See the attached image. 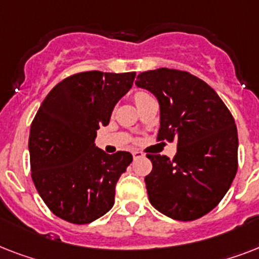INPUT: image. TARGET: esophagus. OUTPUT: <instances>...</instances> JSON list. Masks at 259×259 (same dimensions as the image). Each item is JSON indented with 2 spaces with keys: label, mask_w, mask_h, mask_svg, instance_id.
Returning a JSON list of instances; mask_svg holds the SVG:
<instances>
[{
  "label": "esophagus",
  "mask_w": 259,
  "mask_h": 259,
  "mask_svg": "<svg viewBox=\"0 0 259 259\" xmlns=\"http://www.w3.org/2000/svg\"><path fill=\"white\" fill-rule=\"evenodd\" d=\"M144 156H145V154L142 153V152H140V150H134V152H133V157L134 158H141V157H144Z\"/></svg>",
  "instance_id": "34e87169"
}]
</instances>
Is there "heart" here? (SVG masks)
Returning <instances> with one entry per match:
<instances>
[{
    "label": "heart",
    "mask_w": 259,
    "mask_h": 259,
    "mask_svg": "<svg viewBox=\"0 0 259 259\" xmlns=\"http://www.w3.org/2000/svg\"><path fill=\"white\" fill-rule=\"evenodd\" d=\"M150 95L148 93H145V91H136L133 95V99L134 102H136V105L137 103H140L141 101H144V99H146V98H149Z\"/></svg>",
    "instance_id": "heart-1"
}]
</instances>
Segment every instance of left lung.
Masks as SVG:
<instances>
[{
    "label": "left lung",
    "mask_w": 259,
    "mask_h": 259,
    "mask_svg": "<svg viewBox=\"0 0 259 259\" xmlns=\"http://www.w3.org/2000/svg\"><path fill=\"white\" fill-rule=\"evenodd\" d=\"M160 103L157 141H177L170 160L146 154L149 201L176 221H195L213 209L238 170V132L233 114L219 95L187 71L158 68L137 76Z\"/></svg>",
    "instance_id": "8db88e82"
}]
</instances>
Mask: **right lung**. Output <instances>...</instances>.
<instances>
[{
  "mask_svg": "<svg viewBox=\"0 0 259 259\" xmlns=\"http://www.w3.org/2000/svg\"><path fill=\"white\" fill-rule=\"evenodd\" d=\"M136 72H78L51 90L29 133L30 176L47 207L63 221L87 225L114 204L115 184L133 156L107 154L95 146L114 106Z\"/></svg>",
  "mask_w": 259,
  "mask_h": 259,
  "instance_id": "add662e5",
  "label": "right lung"
}]
</instances>
